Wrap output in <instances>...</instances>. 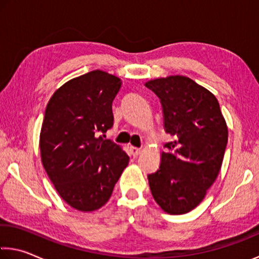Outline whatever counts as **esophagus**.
<instances>
[{"label":"esophagus","mask_w":259,"mask_h":259,"mask_svg":"<svg viewBox=\"0 0 259 259\" xmlns=\"http://www.w3.org/2000/svg\"><path fill=\"white\" fill-rule=\"evenodd\" d=\"M129 150H130V153H131V155H133V157H137V155L141 154V149H138V147L130 146Z\"/></svg>","instance_id":"obj_1"}]
</instances>
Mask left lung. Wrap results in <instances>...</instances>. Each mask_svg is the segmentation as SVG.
Returning <instances> with one entry per match:
<instances>
[{
	"label": "left lung",
	"instance_id": "obj_1",
	"mask_svg": "<svg viewBox=\"0 0 259 259\" xmlns=\"http://www.w3.org/2000/svg\"><path fill=\"white\" fill-rule=\"evenodd\" d=\"M162 106L165 131L176 137L165 144L155 173L147 175L152 196L169 214H184L204 199L218 176L228 128L213 94L186 76L145 83Z\"/></svg>",
	"mask_w": 259,
	"mask_h": 259
}]
</instances>
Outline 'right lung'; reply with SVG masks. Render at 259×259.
<instances>
[{
	"label": "right lung",
	"instance_id": "obj_1",
	"mask_svg": "<svg viewBox=\"0 0 259 259\" xmlns=\"http://www.w3.org/2000/svg\"><path fill=\"white\" fill-rule=\"evenodd\" d=\"M118 77L93 70L57 89L40 133L45 170L65 203L91 212L108 202L129 157L105 133L113 126Z\"/></svg>",
	"mask_w": 259,
	"mask_h": 259
}]
</instances>
